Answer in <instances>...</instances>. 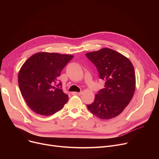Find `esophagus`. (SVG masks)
<instances>
[{"label":"esophagus","instance_id":"esophagus-1","mask_svg":"<svg viewBox=\"0 0 159 159\" xmlns=\"http://www.w3.org/2000/svg\"><path fill=\"white\" fill-rule=\"evenodd\" d=\"M71 94L73 95H80L82 94L81 92H72Z\"/></svg>","mask_w":159,"mask_h":159}]
</instances>
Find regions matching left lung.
<instances>
[{
	"label": "left lung",
	"mask_w": 159,
	"mask_h": 159,
	"mask_svg": "<svg viewBox=\"0 0 159 159\" xmlns=\"http://www.w3.org/2000/svg\"><path fill=\"white\" fill-rule=\"evenodd\" d=\"M97 67L104 88L95 95L94 102L87 105L97 117L108 120L120 114L131 101L135 90V74L128 58L113 49L104 48L86 53Z\"/></svg>",
	"instance_id": "obj_1"
}]
</instances>
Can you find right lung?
<instances>
[{"label": "right lung", "instance_id": "add662e5", "mask_svg": "<svg viewBox=\"0 0 159 159\" xmlns=\"http://www.w3.org/2000/svg\"><path fill=\"white\" fill-rule=\"evenodd\" d=\"M73 57L71 55L40 52L28 58L18 75L21 94L31 110L49 116L61 110L68 101L57 84L65 66Z\"/></svg>", "mask_w": 159, "mask_h": 159}]
</instances>
